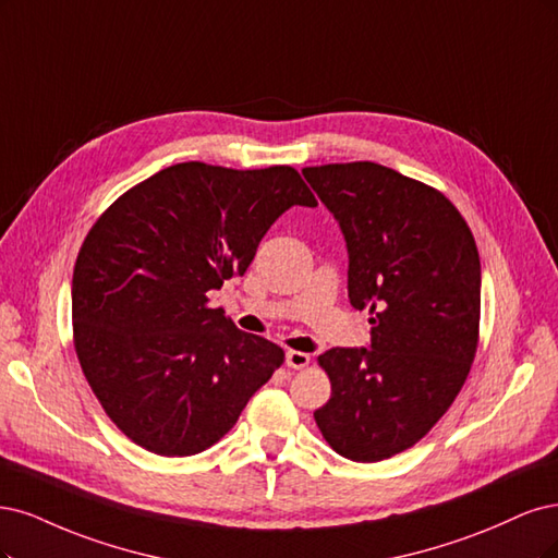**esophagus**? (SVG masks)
I'll use <instances>...</instances> for the list:
<instances>
[{"mask_svg": "<svg viewBox=\"0 0 558 558\" xmlns=\"http://www.w3.org/2000/svg\"><path fill=\"white\" fill-rule=\"evenodd\" d=\"M284 362H287V366H290V368L301 371V368H305V366L311 364V354L299 352V350H290V352H287V356H284Z\"/></svg>", "mask_w": 558, "mask_h": 558, "instance_id": "obj_1", "label": "esophagus"}]
</instances>
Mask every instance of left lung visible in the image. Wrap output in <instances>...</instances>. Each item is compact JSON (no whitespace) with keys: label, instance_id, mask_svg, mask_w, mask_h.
I'll list each match as a JSON object with an SVG mask.
<instances>
[{"label":"left lung","instance_id":"1","mask_svg":"<svg viewBox=\"0 0 558 558\" xmlns=\"http://www.w3.org/2000/svg\"><path fill=\"white\" fill-rule=\"evenodd\" d=\"M348 243V296L368 311L371 348L317 356L331 399L315 410L350 461L420 442L454 403L477 352L480 255L447 196L375 161L305 167Z\"/></svg>","mask_w":558,"mask_h":558}]
</instances>
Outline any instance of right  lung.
I'll use <instances>...</instances> for the list:
<instances>
[{
    "mask_svg": "<svg viewBox=\"0 0 558 558\" xmlns=\"http://www.w3.org/2000/svg\"><path fill=\"white\" fill-rule=\"evenodd\" d=\"M292 206V167L183 161L134 185L87 231L71 282L74 348L106 415L148 452L199 454L236 424L284 352L210 308Z\"/></svg>",
    "mask_w": 558,
    "mask_h": 558,
    "instance_id": "add662e5",
    "label": "right lung"
}]
</instances>
